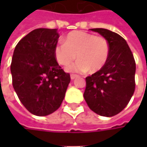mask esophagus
I'll return each instance as SVG.
<instances>
[{
    "instance_id": "34e87169",
    "label": "esophagus",
    "mask_w": 147,
    "mask_h": 147,
    "mask_svg": "<svg viewBox=\"0 0 147 147\" xmlns=\"http://www.w3.org/2000/svg\"><path fill=\"white\" fill-rule=\"evenodd\" d=\"M76 78H78V75H75V74H72V75L70 76L71 80H74Z\"/></svg>"
}]
</instances>
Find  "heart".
<instances>
[{
	"label": "heart",
	"instance_id": "obj_1",
	"mask_svg": "<svg viewBox=\"0 0 147 147\" xmlns=\"http://www.w3.org/2000/svg\"><path fill=\"white\" fill-rule=\"evenodd\" d=\"M110 54V45L103 37L83 31H74L69 33L64 43L57 44L54 48V55L59 65L67 66L75 58L78 59L69 66L66 70L70 73H91L101 69Z\"/></svg>",
	"mask_w": 147,
	"mask_h": 147
}]
</instances>
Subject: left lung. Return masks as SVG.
Wrapping results in <instances>:
<instances>
[{
    "mask_svg": "<svg viewBox=\"0 0 147 147\" xmlns=\"http://www.w3.org/2000/svg\"><path fill=\"white\" fill-rule=\"evenodd\" d=\"M90 30L108 41L110 54L104 67L86 78L83 96L96 114L112 117L127 106L134 93L135 60L127 42L120 35L105 28Z\"/></svg>",
    "mask_w": 147,
    "mask_h": 147,
    "instance_id": "8db88e82",
    "label": "left lung"
}]
</instances>
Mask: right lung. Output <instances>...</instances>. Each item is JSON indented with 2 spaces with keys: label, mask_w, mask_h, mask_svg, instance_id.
Instances as JSON below:
<instances>
[{
  "label": "right lung",
  "mask_w": 147,
  "mask_h": 147,
  "mask_svg": "<svg viewBox=\"0 0 147 147\" xmlns=\"http://www.w3.org/2000/svg\"><path fill=\"white\" fill-rule=\"evenodd\" d=\"M57 29L37 28L15 47L10 65L12 83L21 103L32 115L47 116L59 108L70 82L57 63Z\"/></svg>",
  "instance_id": "right-lung-1"
}]
</instances>
